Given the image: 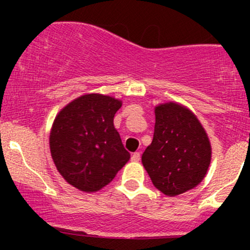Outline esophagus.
Returning a JSON list of instances; mask_svg holds the SVG:
<instances>
[{"instance_id":"obj_1","label":"esophagus","mask_w":250,"mask_h":250,"mask_svg":"<svg viewBox=\"0 0 250 250\" xmlns=\"http://www.w3.org/2000/svg\"><path fill=\"white\" fill-rule=\"evenodd\" d=\"M132 161L133 162H139L140 161V152H134L132 155Z\"/></svg>"}]
</instances>
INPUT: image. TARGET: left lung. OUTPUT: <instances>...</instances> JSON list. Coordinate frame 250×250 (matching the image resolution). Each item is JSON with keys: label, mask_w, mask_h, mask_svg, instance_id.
Masks as SVG:
<instances>
[{"label": "left lung", "mask_w": 250, "mask_h": 250, "mask_svg": "<svg viewBox=\"0 0 250 250\" xmlns=\"http://www.w3.org/2000/svg\"><path fill=\"white\" fill-rule=\"evenodd\" d=\"M152 143L141 162L153 186L174 197L196 188L208 172L211 146L197 116L179 103L155 107Z\"/></svg>", "instance_id": "1"}]
</instances>
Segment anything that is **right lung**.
<instances>
[{
    "label": "right lung",
    "instance_id": "obj_1",
    "mask_svg": "<svg viewBox=\"0 0 250 250\" xmlns=\"http://www.w3.org/2000/svg\"><path fill=\"white\" fill-rule=\"evenodd\" d=\"M120 99L90 93L59 111L49 134V147L58 172L83 192H97L110 184L129 161L113 125Z\"/></svg>",
    "mask_w": 250,
    "mask_h": 250
}]
</instances>
